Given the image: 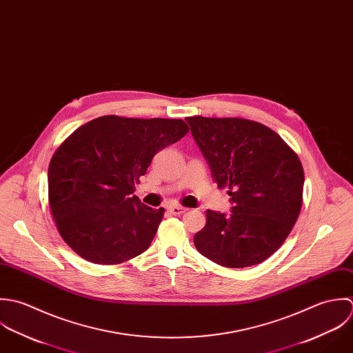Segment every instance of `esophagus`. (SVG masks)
<instances>
[{
  "instance_id": "34e87169",
  "label": "esophagus",
  "mask_w": 353,
  "mask_h": 353,
  "mask_svg": "<svg viewBox=\"0 0 353 353\" xmlns=\"http://www.w3.org/2000/svg\"><path fill=\"white\" fill-rule=\"evenodd\" d=\"M168 209H169V212H172V214H174V215H180V214H184V212L188 210V209H185V208H181V206H169Z\"/></svg>"
}]
</instances>
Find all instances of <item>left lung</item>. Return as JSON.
<instances>
[{
	"mask_svg": "<svg viewBox=\"0 0 353 353\" xmlns=\"http://www.w3.org/2000/svg\"><path fill=\"white\" fill-rule=\"evenodd\" d=\"M232 214L206 212L196 250L232 269L272 256L289 236L303 205L304 170L297 154L269 127L239 117L185 119Z\"/></svg>",
	"mask_w": 353,
	"mask_h": 353,
	"instance_id": "obj_1",
	"label": "left lung"
}]
</instances>
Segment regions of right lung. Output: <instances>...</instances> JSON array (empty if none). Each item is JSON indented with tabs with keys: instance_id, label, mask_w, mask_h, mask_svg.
<instances>
[{
	"instance_id": "right-lung-1",
	"label": "right lung",
	"mask_w": 353,
	"mask_h": 353,
	"mask_svg": "<svg viewBox=\"0 0 353 353\" xmlns=\"http://www.w3.org/2000/svg\"><path fill=\"white\" fill-rule=\"evenodd\" d=\"M179 119L102 116L79 127L49 163V206L63 240L83 259L119 265L144 252L162 221L132 195L152 157L188 134Z\"/></svg>"
}]
</instances>
